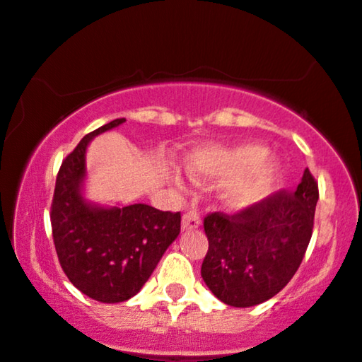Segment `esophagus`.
Instances as JSON below:
<instances>
[{
    "mask_svg": "<svg viewBox=\"0 0 362 362\" xmlns=\"http://www.w3.org/2000/svg\"><path fill=\"white\" fill-rule=\"evenodd\" d=\"M201 224V218L196 211H186L182 214V231H191V229H196Z\"/></svg>",
    "mask_w": 362,
    "mask_h": 362,
    "instance_id": "34e87169",
    "label": "esophagus"
}]
</instances>
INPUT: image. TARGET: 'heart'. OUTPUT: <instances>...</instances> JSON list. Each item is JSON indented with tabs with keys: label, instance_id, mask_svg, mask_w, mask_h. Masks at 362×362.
Wrapping results in <instances>:
<instances>
[{
	"label": "heart",
	"instance_id": "heart-1",
	"mask_svg": "<svg viewBox=\"0 0 362 362\" xmlns=\"http://www.w3.org/2000/svg\"><path fill=\"white\" fill-rule=\"evenodd\" d=\"M187 171L196 181H226L228 204L244 208L266 194L279 164L266 158V149L257 144L236 148H201L189 156Z\"/></svg>",
	"mask_w": 362,
	"mask_h": 362
}]
</instances>
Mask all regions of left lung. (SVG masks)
Instances as JSON below:
<instances>
[{
  "label": "left lung",
  "instance_id": "1",
  "mask_svg": "<svg viewBox=\"0 0 362 362\" xmlns=\"http://www.w3.org/2000/svg\"><path fill=\"white\" fill-rule=\"evenodd\" d=\"M317 181L306 170L298 189H281L234 214L209 213L201 276L219 301L256 306L279 293L301 266L313 236Z\"/></svg>",
  "mask_w": 362,
  "mask_h": 362
}]
</instances>
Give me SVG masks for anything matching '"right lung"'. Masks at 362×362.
Returning <instances> with one entry per match:
<instances>
[{
  "mask_svg": "<svg viewBox=\"0 0 362 362\" xmlns=\"http://www.w3.org/2000/svg\"><path fill=\"white\" fill-rule=\"evenodd\" d=\"M124 121L115 119L91 131L63 159L49 213L64 274L83 294L111 304L128 301L139 293L181 231V213L148 204L98 208L83 199L88 143Z\"/></svg>",
  "mask_w": 362,
  "mask_h": 362,
  "instance_id": "1",
  "label": "right lung"
}]
</instances>
